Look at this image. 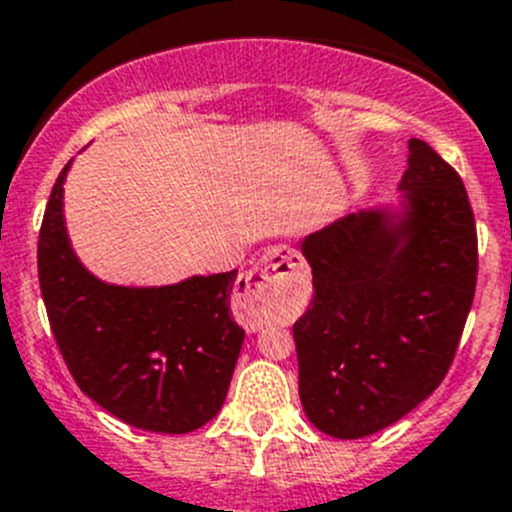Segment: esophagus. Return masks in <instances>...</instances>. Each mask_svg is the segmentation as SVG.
Masks as SVG:
<instances>
[{"mask_svg": "<svg viewBox=\"0 0 512 512\" xmlns=\"http://www.w3.org/2000/svg\"><path fill=\"white\" fill-rule=\"evenodd\" d=\"M303 278V257L290 247H275L237 285L240 310H245V315H250L252 321H262L267 315V300L285 293V290H298Z\"/></svg>", "mask_w": 512, "mask_h": 512, "instance_id": "1", "label": "esophagus"}]
</instances>
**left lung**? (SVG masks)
Masks as SVG:
<instances>
[{
    "label": "left lung",
    "instance_id": "obj_1",
    "mask_svg": "<svg viewBox=\"0 0 512 512\" xmlns=\"http://www.w3.org/2000/svg\"><path fill=\"white\" fill-rule=\"evenodd\" d=\"M407 219L348 214L310 234L313 300L293 326L310 422L361 439L422 404L450 371L477 283L467 189L427 141L409 138Z\"/></svg>",
    "mask_w": 512,
    "mask_h": 512
}]
</instances>
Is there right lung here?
Instances as JSON below:
<instances>
[{
	"label": "right lung",
	"mask_w": 512,
	"mask_h": 512,
	"mask_svg": "<svg viewBox=\"0 0 512 512\" xmlns=\"http://www.w3.org/2000/svg\"><path fill=\"white\" fill-rule=\"evenodd\" d=\"M57 176L37 242L52 336L75 384L131 427L186 434L222 409L245 331L232 321L237 270L164 288L93 278L70 247Z\"/></svg>",
	"instance_id": "1"
}]
</instances>
